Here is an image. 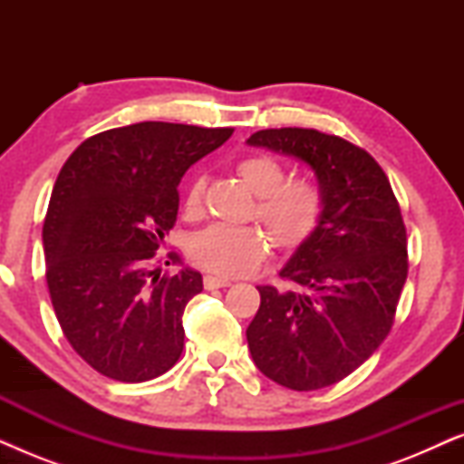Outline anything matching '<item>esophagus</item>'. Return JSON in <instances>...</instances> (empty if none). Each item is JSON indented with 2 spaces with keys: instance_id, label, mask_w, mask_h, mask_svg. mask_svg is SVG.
<instances>
[{
  "instance_id": "1",
  "label": "esophagus",
  "mask_w": 464,
  "mask_h": 464,
  "mask_svg": "<svg viewBox=\"0 0 464 464\" xmlns=\"http://www.w3.org/2000/svg\"><path fill=\"white\" fill-rule=\"evenodd\" d=\"M230 281L224 276H213V275H207L205 276V289H219V287H227Z\"/></svg>"
}]
</instances>
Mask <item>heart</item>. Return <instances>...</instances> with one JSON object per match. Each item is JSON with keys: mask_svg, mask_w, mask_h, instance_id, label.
I'll use <instances>...</instances> for the list:
<instances>
[{"mask_svg": "<svg viewBox=\"0 0 464 464\" xmlns=\"http://www.w3.org/2000/svg\"><path fill=\"white\" fill-rule=\"evenodd\" d=\"M237 173L257 196V215L272 238L283 249H295L319 226L323 194L310 181H287V170L278 160L264 154L246 156L237 164ZM198 177L188 186L183 207L188 215H198L202 205ZM268 253V237L251 226L213 224L189 240V257L200 268L221 276H238L256 268Z\"/></svg>", "mask_w": 464, "mask_h": 464, "instance_id": "1", "label": "heart"}]
</instances>
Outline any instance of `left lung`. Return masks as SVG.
Listing matches in <instances>:
<instances>
[{"label": "left lung", "instance_id": "8db88e82", "mask_svg": "<svg viewBox=\"0 0 464 464\" xmlns=\"http://www.w3.org/2000/svg\"><path fill=\"white\" fill-rule=\"evenodd\" d=\"M253 148L291 156L313 170L323 194L316 230L281 275L300 291L259 289L246 327L257 370L291 391L340 382L372 357L392 327L408 278L401 208L365 150L314 129H268Z\"/></svg>", "mask_w": 464, "mask_h": 464}]
</instances>
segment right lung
Segmentation results:
<instances>
[{
    "label": "right lung",
    "instance_id": "obj_1",
    "mask_svg": "<svg viewBox=\"0 0 464 464\" xmlns=\"http://www.w3.org/2000/svg\"><path fill=\"white\" fill-rule=\"evenodd\" d=\"M232 132L139 122L86 139L63 164L42 230L48 291L69 344L103 376L145 382L181 357L202 276L175 253V276L148 264L175 226L181 177Z\"/></svg>",
    "mask_w": 464,
    "mask_h": 464
}]
</instances>
